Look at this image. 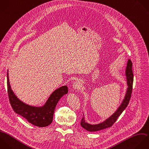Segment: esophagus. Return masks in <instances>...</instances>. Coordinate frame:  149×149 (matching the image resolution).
<instances>
[{"mask_svg":"<svg viewBox=\"0 0 149 149\" xmlns=\"http://www.w3.org/2000/svg\"><path fill=\"white\" fill-rule=\"evenodd\" d=\"M81 82L79 81V80H76L74 82L73 84V89L74 90H77V89H79L80 88V87H81Z\"/></svg>","mask_w":149,"mask_h":149,"instance_id":"34e87169","label":"esophagus"}]
</instances>
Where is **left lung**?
I'll return each mask as SVG.
<instances>
[{"instance_id":"8db88e82","label":"left lung","mask_w":149,"mask_h":149,"mask_svg":"<svg viewBox=\"0 0 149 149\" xmlns=\"http://www.w3.org/2000/svg\"><path fill=\"white\" fill-rule=\"evenodd\" d=\"M125 74L126 77L127 84L128 87L127 88L125 98L122 102L121 103L120 105L117 109V110L114 113H113L110 117L107 119L105 121L95 125H91L88 123L87 122H86L84 117L83 116L81 120L80 125L84 129H86L87 131H89V132L98 131V130H102L105 128L112 126V125L116 122L118 118L120 116V115L127 107L131 97V94L132 92L133 81V74L132 71V62L130 59L128 60V62L127 63Z\"/></svg>"}]
</instances>
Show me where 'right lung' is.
Masks as SVG:
<instances>
[{
    "mask_svg": "<svg viewBox=\"0 0 149 149\" xmlns=\"http://www.w3.org/2000/svg\"><path fill=\"white\" fill-rule=\"evenodd\" d=\"M7 85L10 103L14 111L26 118L31 124L39 127H45L52 123L57 103L63 95L68 93V87L62 86L51 94L42 107H34L25 104L16 96L10 85L8 72Z\"/></svg>",
    "mask_w": 149,
    "mask_h": 149,
    "instance_id": "obj_1",
    "label": "right lung"
}]
</instances>
